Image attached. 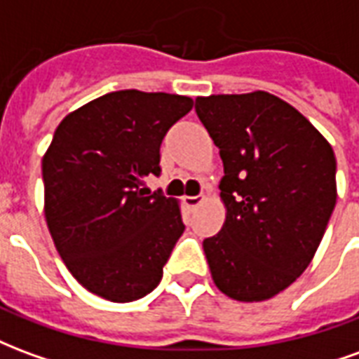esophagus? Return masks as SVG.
I'll use <instances>...</instances> for the list:
<instances>
[{
    "mask_svg": "<svg viewBox=\"0 0 359 359\" xmlns=\"http://www.w3.org/2000/svg\"><path fill=\"white\" fill-rule=\"evenodd\" d=\"M202 202L203 196H187V198H184V205H187L188 210H194V208H198Z\"/></svg>",
    "mask_w": 359,
    "mask_h": 359,
    "instance_id": "1",
    "label": "esophagus"
}]
</instances>
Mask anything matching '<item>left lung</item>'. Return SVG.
Segmentation results:
<instances>
[{"label": "left lung", "instance_id": "8db88e82", "mask_svg": "<svg viewBox=\"0 0 359 359\" xmlns=\"http://www.w3.org/2000/svg\"><path fill=\"white\" fill-rule=\"evenodd\" d=\"M219 148L223 229L203 241L211 277L238 302L269 300L306 271L337 203V159L323 134L269 92L198 97Z\"/></svg>", "mask_w": 359, "mask_h": 359}]
</instances>
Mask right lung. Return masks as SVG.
<instances>
[{"label": "right lung", "instance_id": "obj_1", "mask_svg": "<svg viewBox=\"0 0 359 359\" xmlns=\"http://www.w3.org/2000/svg\"><path fill=\"white\" fill-rule=\"evenodd\" d=\"M188 95L118 90L69 113L42 159L43 213L67 269L109 302L149 294L184 233L179 202L149 192Z\"/></svg>", "mask_w": 359, "mask_h": 359}]
</instances>
